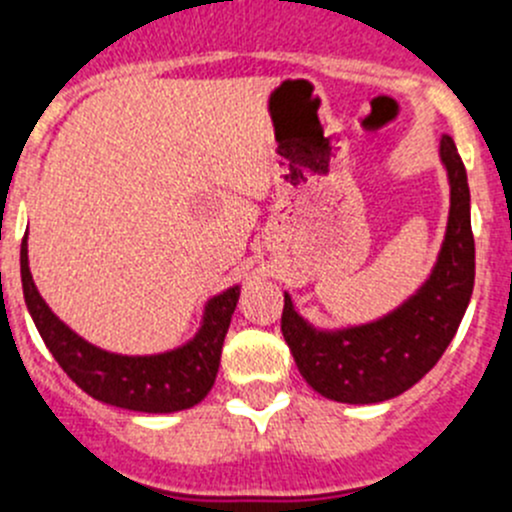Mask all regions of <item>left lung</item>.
I'll return each instance as SVG.
<instances>
[{
  "label": "left lung",
  "instance_id": "obj_1",
  "mask_svg": "<svg viewBox=\"0 0 512 512\" xmlns=\"http://www.w3.org/2000/svg\"><path fill=\"white\" fill-rule=\"evenodd\" d=\"M450 177V220L443 250L423 290L393 315L342 332H317L285 295L282 335L315 393L337 403H382L423 380L458 332L475 282L470 187L458 147L440 142Z\"/></svg>",
  "mask_w": 512,
  "mask_h": 512
}]
</instances>
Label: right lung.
I'll use <instances>...</instances> for the list:
<instances>
[{"instance_id": "1", "label": "right lung", "mask_w": 512, "mask_h": 512, "mask_svg": "<svg viewBox=\"0 0 512 512\" xmlns=\"http://www.w3.org/2000/svg\"><path fill=\"white\" fill-rule=\"evenodd\" d=\"M19 262H22L24 302L44 345L49 347L59 367L94 400L137 413H175V410L192 408L210 393L220 367L222 342L240 300L237 287L222 292L207 305L205 325L185 347L165 355L127 357L89 345L54 317L32 282L27 235L22 240Z\"/></svg>"}]
</instances>
